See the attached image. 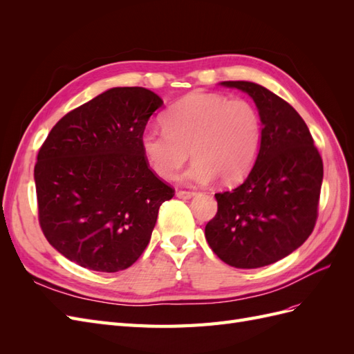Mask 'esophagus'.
<instances>
[{
	"label": "esophagus",
	"instance_id": "esophagus-1",
	"mask_svg": "<svg viewBox=\"0 0 354 354\" xmlns=\"http://www.w3.org/2000/svg\"><path fill=\"white\" fill-rule=\"evenodd\" d=\"M176 195H177V198H180V199H190V198L195 196L194 192H189V190H178Z\"/></svg>",
	"mask_w": 354,
	"mask_h": 354
}]
</instances>
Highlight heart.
I'll list each match as a JSON object with an SVG mask.
<instances>
[{"instance_id":"1","label":"heart","mask_w":354,"mask_h":354,"mask_svg":"<svg viewBox=\"0 0 354 354\" xmlns=\"http://www.w3.org/2000/svg\"><path fill=\"white\" fill-rule=\"evenodd\" d=\"M162 130L146 128L140 149L160 178H171L189 151L195 158L183 178L236 183L250 173L263 145L261 116L254 104L227 95L195 91L174 103L162 116Z\"/></svg>"}]
</instances>
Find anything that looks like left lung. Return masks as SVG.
Here are the masks:
<instances>
[{"instance_id": "obj_1", "label": "left lung", "mask_w": 354, "mask_h": 354, "mask_svg": "<svg viewBox=\"0 0 354 354\" xmlns=\"http://www.w3.org/2000/svg\"><path fill=\"white\" fill-rule=\"evenodd\" d=\"M220 84L254 100L263 145L243 183L216 194L218 209L205 238L226 264L257 269L285 259L312 234L324 162L303 118L279 95L250 81Z\"/></svg>"}]
</instances>
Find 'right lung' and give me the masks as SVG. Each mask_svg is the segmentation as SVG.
Listing matches in <instances>:
<instances>
[{
	"mask_svg": "<svg viewBox=\"0 0 354 354\" xmlns=\"http://www.w3.org/2000/svg\"><path fill=\"white\" fill-rule=\"evenodd\" d=\"M164 104L143 87H115L53 127L34 169L38 218L53 248L85 269L125 270L151 241L174 190L149 168L140 136Z\"/></svg>",
	"mask_w": 354,
	"mask_h": 354,
	"instance_id": "right-lung-1",
	"label": "right lung"
}]
</instances>
